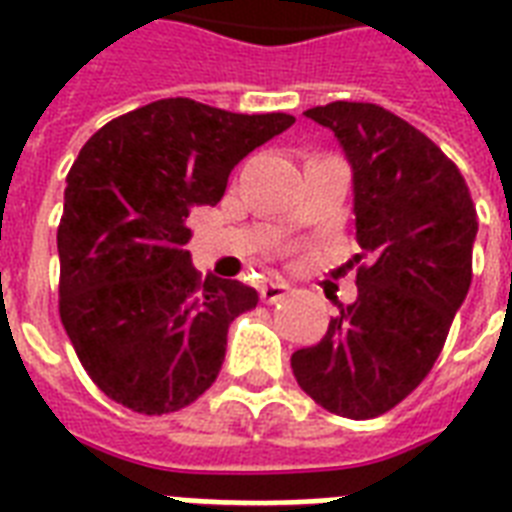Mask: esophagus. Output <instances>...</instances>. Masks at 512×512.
Returning <instances> with one entry per match:
<instances>
[{
	"mask_svg": "<svg viewBox=\"0 0 512 512\" xmlns=\"http://www.w3.org/2000/svg\"><path fill=\"white\" fill-rule=\"evenodd\" d=\"M289 284L287 281H268V284H263L260 287V297H263V303L273 305L279 303V300H284V297L289 295Z\"/></svg>",
	"mask_w": 512,
	"mask_h": 512,
	"instance_id": "esophagus-1",
	"label": "esophagus"
}]
</instances>
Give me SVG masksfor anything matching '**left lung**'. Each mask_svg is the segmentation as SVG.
I'll return each mask as SVG.
<instances>
[{"label": "left lung", "instance_id": "1", "mask_svg": "<svg viewBox=\"0 0 512 512\" xmlns=\"http://www.w3.org/2000/svg\"><path fill=\"white\" fill-rule=\"evenodd\" d=\"M353 175L358 295L327 335L292 353L297 385L327 412L369 420L404 401L444 348L473 279L478 217L444 151L374 103L305 111Z\"/></svg>", "mask_w": 512, "mask_h": 512}]
</instances>
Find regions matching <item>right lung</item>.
I'll return each mask as SVG.
<instances>
[{
	"instance_id": "add662e5",
	"label": "right lung",
	"mask_w": 512,
	"mask_h": 512,
	"mask_svg": "<svg viewBox=\"0 0 512 512\" xmlns=\"http://www.w3.org/2000/svg\"><path fill=\"white\" fill-rule=\"evenodd\" d=\"M295 124L167 98L100 127L66 177L60 321L108 398L140 414L193 404L217 380L228 327L257 305L193 268L188 215L223 199L233 167Z\"/></svg>"
}]
</instances>
